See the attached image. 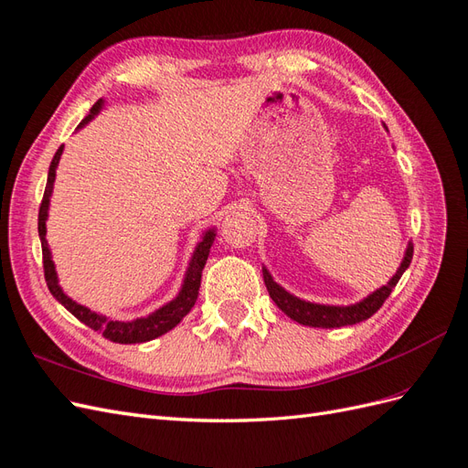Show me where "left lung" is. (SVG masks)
Returning <instances> with one entry per match:
<instances>
[{"label": "left lung", "instance_id": "8db88e82", "mask_svg": "<svg viewBox=\"0 0 468 468\" xmlns=\"http://www.w3.org/2000/svg\"><path fill=\"white\" fill-rule=\"evenodd\" d=\"M411 260H413V244H409L401 266H399V270L395 271V276L387 282V286L375 290L373 293L367 295L366 300H361L353 305H322V303L300 300L290 292L283 290L282 286H278V283L271 280L270 271L266 268H261V273H264V283L270 292V298L283 314L292 317L293 322H298L302 325H310V327H344V325H353V324L369 320V317L383 305V302L389 298V293L397 286V282L401 280L403 271L409 268V264H411Z\"/></svg>", "mask_w": 468, "mask_h": 468}]
</instances>
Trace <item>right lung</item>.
Here are the masks:
<instances>
[{
	"label": "right lung",
	"instance_id": "add662e5",
	"mask_svg": "<svg viewBox=\"0 0 468 468\" xmlns=\"http://www.w3.org/2000/svg\"><path fill=\"white\" fill-rule=\"evenodd\" d=\"M102 107V99H99L93 107H90L89 115L79 122V129L85 127V124L93 119L97 112ZM63 154V146L57 148V153L53 156V161L49 165V175H48V186H45L43 192V200L39 207V238H41V252H43V271H45V282H48V288L53 293V298L59 302L61 305H65L79 322L85 324L87 327L95 329L102 337H107L115 344H143V341H151L158 335H163L170 329L176 327L180 324L182 317H185L192 305H195L197 298H198V290H200V278H202V270L204 264H207L208 254H210V246L214 242V230H208L207 234L202 236V242H198L195 254H192L190 266L186 270V278L182 288L178 292L176 298L173 302H168L166 305H163L161 310L153 312L151 315L146 317H139V320L133 322H119V320H109L107 315H101L97 312H90L89 307L73 302L69 295H65L63 290L59 288V282H57V271H55V264L51 260V252L48 246V228H45V220H48V210H49V197L53 192V182H55V168L59 165V158Z\"/></svg>",
	"mask_w": 468,
	"mask_h": 468
}]
</instances>
